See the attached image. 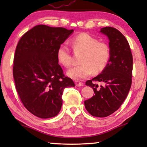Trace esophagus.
Segmentation results:
<instances>
[{"mask_svg": "<svg viewBox=\"0 0 147 147\" xmlns=\"http://www.w3.org/2000/svg\"><path fill=\"white\" fill-rule=\"evenodd\" d=\"M75 84L76 86H83V83L79 82V81H75Z\"/></svg>", "mask_w": 147, "mask_h": 147, "instance_id": "1", "label": "esophagus"}]
</instances>
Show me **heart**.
Returning <instances> with one entry per match:
<instances>
[{
  "label": "heart",
  "instance_id": "b5f03b06",
  "mask_svg": "<svg viewBox=\"0 0 147 147\" xmlns=\"http://www.w3.org/2000/svg\"><path fill=\"white\" fill-rule=\"evenodd\" d=\"M72 48L76 52H82L80 65L73 67L67 72L70 78L80 80L86 78L92 72H102L107 66L111 58V49L108 43L99 41L98 38L87 33H82L74 37L70 41ZM57 58L65 68L72 64L70 50L65 45H61L57 50Z\"/></svg>",
  "mask_w": 147,
  "mask_h": 147
}]
</instances>
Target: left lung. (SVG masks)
I'll return each mask as SVG.
<instances>
[{
    "mask_svg": "<svg viewBox=\"0 0 147 147\" xmlns=\"http://www.w3.org/2000/svg\"><path fill=\"white\" fill-rule=\"evenodd\" d=\"M100 32L109 38L111 58L100 75L86 82L95 95L84 105L92 116L105 117L115 112L127 97L132 84L133 56L129 42L119 30L106 27ZM97 82L102 85L99 87Z\"/></svg>",
    "mask_w": 147,
    "mask_h": 147,
    "instance_id": "left-lung-1",
    "label": "left lung"
}]
</instances>
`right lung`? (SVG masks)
<instances>
[{"instance_id":"add662e5","label":"right lung","mask_w":147,"mask_h":147,"mask_svg":"<svg viewBox=\"0 0 147 147\" xmlns=\"http://www.w3.org/2000/svg\"><path fill=\"white\" fill-rule=\"evenodd\" d=\"M73 30L36 25L22 36L13 64L16 90L23 106L40 118L59 113L65 88L75 86L65 77L57 58V50Z\"/></svg>"}]
</instances>
